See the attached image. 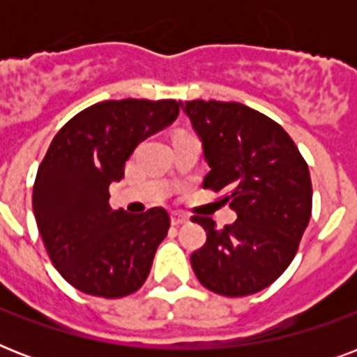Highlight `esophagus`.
Returning <instances> with one entry per match:
<instances>
[{"mask_svg": "<svg viewBox=\"0 0 357 357\" xmlns=\"http://www.w3.org/2000/svg\"><path fill=\"white\" fill-rule=\"evenodd\" d=\"M187 220H189V217H185L183 213H178V211L172 213V224H174V226H181V224H185Z\"/></svg>", "mask_w": 357, "mask_h": 357, "instance_id": "esophagus-1", "label": "esophagus"}]
</instances>
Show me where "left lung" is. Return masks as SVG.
Masks as SVG:
<instances>
[{
	"mask_svg": "<svg viewBox=\"0 0 357 357\" xmlns=\"http://www.w3.org/2000/svg\"><path fill=\"white\" fill-rule=\"evenodd\" d=\"M200 137L209 174L204 189L224 190L237 220L222 229L192 217L207 241L190 255L204 287L248 296L276 282L291 265L311 218L310 170L285 129L235 102H179Z\"/></svg>",
	"mask_w": 357,
	"mask_h": 357,
	"instance_id": "left-lung-1",
	"label": "left lung"
}]
</instances>
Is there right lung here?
Wrapping results in <instances>:
<instances>
[{"label":"right lung","mask_w":357,"mask_h":357,"mask_svg":"<svg viewBox=\"0 0 357 357\" xmlns=\"http://www.w3.org/2000/svg\"><path fill=\"white\" fill-rule=\"evenodd\" d=\"M174 100H109L59 129L36 172L33 211L50 259L77 291L122 298L142 287L170 218L162 207L128 215L109 206L133 150L178 119Z\"/></svg>","instance_id":"add662e5"}]
</instances>
